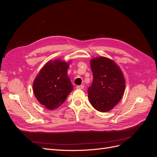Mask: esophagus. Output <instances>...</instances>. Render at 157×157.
<instances>
[{"label": "esophagus", "mask_w": 157, "mask_h": 157, "mask_svg": "<svg viewBox=\"0 0 157 157\" xmlns=\"http://www.w3.org/2000/svg\"><path fill=\"white\" fill-rule=\"evenodd\" d=\"M77 89H83L84 88V86L83 85H78V86H77Z\"/></svg>", "instance_id": "1"}]
</instances>
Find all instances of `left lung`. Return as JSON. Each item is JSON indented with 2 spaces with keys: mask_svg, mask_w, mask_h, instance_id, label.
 <instances>
[{
  "mask_svg": "<svg viewBox=\"0 0 157 157\" xmlns=\"http://www.w3.org/2000/svg\"><path fill=\"white\" fill-rule=\"evenodd\" d=\"M93 81L88 88L92 105L100 112H107L119 102L124 94L125 79L113 61L104 57L90 61Z\"/></svg>",
  "mask_w": 157,
  "mask_h": 157,
  "instance_id": "left-lung-1",
  "label": "left lung"
}]
</instances>
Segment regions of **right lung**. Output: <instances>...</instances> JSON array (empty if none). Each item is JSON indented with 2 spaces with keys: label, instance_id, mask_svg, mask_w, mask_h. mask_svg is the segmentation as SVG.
Returning a JSON list of instances; mask_svg holds the SVG:
<instances>
[{
  "label": "right lung",
  "instance_id": "add662e5",
  "mask_svg": "<svg viewBox=\"0 0 157 157\" xmlns=\"http://www.w3.org/2000/svg\"><path fill=\"white\" fill-rule=\"evenodd\" d=\"M69 63L56 59L46 63L33 82L37 100L50 110L59 107L73 89L67 77Z\"/></svg>",
  "mask_w": 157,
  "mask_h": 157
}]
</instances>
